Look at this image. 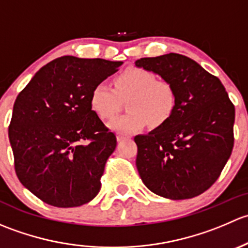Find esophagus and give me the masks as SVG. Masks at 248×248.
Instances as JSON below:
<instances>
[{
  "label": "esophagus",
  "mask_w": 248,
  "mask_h": 248,
  "mask_svg": "<svg viewBox=\"0 0 248 248\" xmlns=\"http://www.w3.org/2000/svg\"><path fill=\"white\" fill-rule=\"evenodd\" d=\"M128 138H129V136H127V134H124V133H117V136H116L117 141H122V140L128 139Z\"/></svg>",
  "instance_id": "esophagus-1"
}]
</instances>
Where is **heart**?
<instances>
[{
    "label": "heart",
    "mask_w": 248,
    "mask_h": 248,
    "mask_svg": "<svg viewBox=\"0 0 248 248\" xmlns=\"http://www.w3.org/2000/svg\"><path fill=\"white\" fill-rule=\"evenodd\" d=\"M115 89L106 81L96 84L90 94L92 111L109 120L119 111L121 99L128 98L127 114L115 117L109 127L119 133H136L150 122L161 127L170 120L176 108V91L170 82L157 79L152 72L139 67L124 69L115 78Z\"/></svg>",
    "instance_id": "b5f03b06"
}]
</instances>
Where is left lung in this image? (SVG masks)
<instances>
[{"label": "left lung", "mask_w": 248, "mask_h": 248, "mask_svg": "<svg viewBox=\"0 0 248 248\" xmlns=\"http://www.w3.org/2000/svg\"><path fill=\"white\" fill-rule=\"evenodd\" d=\"M136 66L170 82L177 98L167 124L134 138L142 182L172 201L204 193L218 179L234 146L235 108L226 89L184 55L144 57Z\"/></svg>", "instance_id": "left-lung-1"}]
</instances>
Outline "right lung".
Here are the masks:
<instances>
[{
    "label": "right lung",
    "mask_w": 248,
    "mask_h": 248,
    "mask_svg": "<svg viewBox=\"0 0 248 248\" xmlns=\"http://www.w3.org/2000/svg\"><path fill=\"white\" fill-rule=\"evenodd\" d=\"M121 64L59 57L17 94L8 128L16 176L46 204L80 206L98 194L116 137L92 111L90 94Z\"/></svg>",
    "instance_id": "1"
}]
</instances>
